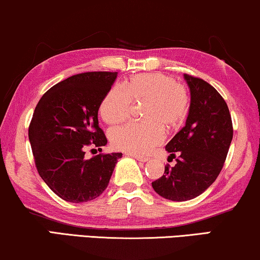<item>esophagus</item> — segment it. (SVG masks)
<instances>
[{
  "instance_id": "34e87169",
  "label": "esophagus",
  "mask_w": 260,
  "mask_h": 260,
  "mask_svg": "<svg viewBox=\"0 0 260 260\" xmlns=\"http://www.w3.org/2000/svg\"><path fill=\"white\" fill-rule=\"evenodd\" d=\"M132 156H133L134 159H137L138 161H140V162L148 161V158H146V156H138V155H132Z\"/></svg>"
}]
</instances>
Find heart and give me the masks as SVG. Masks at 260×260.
I'll return each instance as SVG.
<instances>
[{
    "mask_svg": "<svg viewBox=\"0 0 260 260\" xmlns=\"http://www.w3.org/2000/svg\"><path fill=\"white\" fill-rule=\"evenodd\" d=\"M145 102L142 119L116 127L109 134L112 145L119 151L134 155L148 154L162 142L164 129L184 121L188 112L189 94L186 86L170 75L146 73L132 76L121 87H113L100 105V115L109 125L128 118L132 104Z\"/></svg>",
    "mask_w": 260,
    "mask_h": 260,
    "instance_id": "b5f03b06",
    "label": "heart"
}]
</instances>
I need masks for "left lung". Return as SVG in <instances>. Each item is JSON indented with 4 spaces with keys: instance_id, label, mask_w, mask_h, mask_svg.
<instances>
[{
    "instance_id": "8db88e82",
    "label": "left lung",
    "mask_w": 260,
    "mask_h": 260,
    "mask_svg": "<svg viewBox=\"0 0 260 260\" xmlns=\"http://www.w3.org/2000/svg\"><path fill=\"white\" fill-rule=\"evenodd\" d=\"M191 102L186 123L166 145L175 166L152 182L162 198L186 202L202 194L213 184L224 166L233 138L228 105L214 87L202 79L184 74Z\"/></svg>"
}]
</instances>
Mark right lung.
I'll use <instances>...</instances> for the list:
<instances>
[{
	"mask_svg": "<svg viewBox=\"0 0 260 260\" xmlns=\"http://www.w3.org/2000/svg\"><path fill=\"white\" fill-rule=\"evenodd\" d=\"M118 73L73 75L47 90L29 126L35 165L48 187L69 203H86L107 188L122 153L85 158L87 146L107 145L98 112Z\"/></svg>",
	"mask_w": 260,
	"mask_h": 260,
	"instance_id": "right-lung-1",
	"label": "right lung"
}]
</instances>
